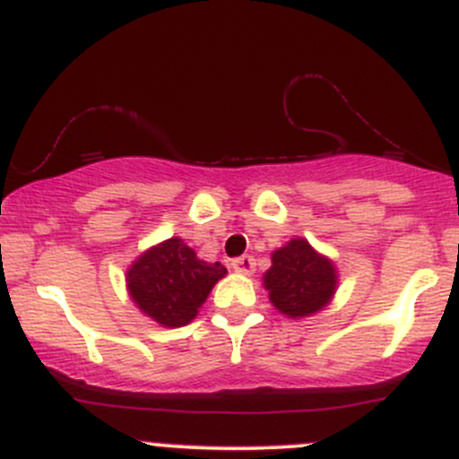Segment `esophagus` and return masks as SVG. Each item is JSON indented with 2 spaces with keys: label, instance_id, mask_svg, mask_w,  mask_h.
<instances>
[{
  "label": "esophagus",
  "instance_id": "obj_1",
  "mask_svg": "<svg viewBox=\"0 0 459 459\" xmlns=\"http://www.w3.org/2000/svg\"><path fill=\"white\" fill-rule=\"evenodd\" d=\"M230 266H233V271L239 273V275H251V273L255 271V259H253V255L235 257L233 262H230Z\"/></svg>",
  "mask_w": 459,
  "mask_h": 459
}]
</instances>
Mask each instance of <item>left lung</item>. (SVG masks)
<instances>
[{
	"label": "left lung",
	"instance_id": "obj_1",
	"mask_svg": "<svg viewBox=\"0 0 459 459\" xmlns=\"http://www.w3.org/2000/svg\"><path fill=\"white\" fill-rule=\"evenodd\" d=\"M262 280L281 316L302 319L331 304L340 277L333 259L317 253L304 238H293L271 253V268Z\"/></svg>",
	"mask_w": 459,
	"mask_h": 459
}]
</instances>
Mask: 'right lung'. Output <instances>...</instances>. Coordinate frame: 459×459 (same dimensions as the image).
<instances>
[{"instance_id": "obj_1", "label": "right lung", "mask_w": 459, "mask_h": 459, "mask_svg": "<svg viewBox=\"0 0 459 459\" xmlns=\"http://www.w3.org/2000/svg\"><path fill=\"white\" fill-rule=\"evenodd\" d=\"M224 275L220 262H204L182 238H170L128 266L126 290L143 316L164 328H179L197 317Z\"/></svg>"}]
</instances>
